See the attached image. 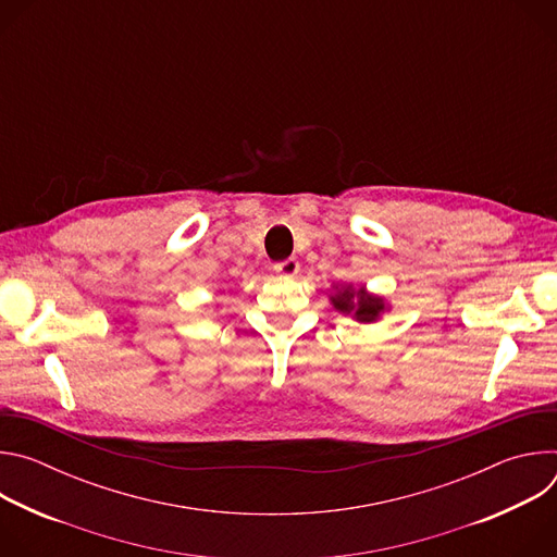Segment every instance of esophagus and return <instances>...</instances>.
Segmentation results:
<instances>
[{"label":"esophagus","instance_id":"esophagus-1","mask_svg":"<svg viewBox=\"0 0 557 557\" xmlns=\"http://www.w3.org/2000/svg\"><path fill=\"white\" fill-rule=\"evenodd\" d=\"M297 271H299V262L295 258H288V260L275 264V273H280L282 277H295Z\"/></svg>","mask_w":557,"mask_h":557}]
</instances>
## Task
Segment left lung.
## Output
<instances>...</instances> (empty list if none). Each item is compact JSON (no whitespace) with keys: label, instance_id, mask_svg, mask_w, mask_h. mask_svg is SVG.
<instances>
[{"label":"left lung","instance_id":"1","mask_svg":"<svg viewBox=\"0 0 557 557\" xmlns=\"http://www.w3.org/2000/svg\"><path fill=\"white\" fill-rule=\"evenodd\" d=\"M355 300L358 301L357 305L354 304ZM333 304L342 312H355L359 322H374L379 312L383 310V301L379 297H372V295L363 293V288L357 293V297L350 288H346L344 293L333 297Z\"/></svg>","mask_w":557,"mask_h":557}]
</instances>
